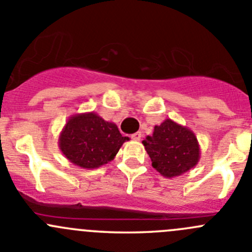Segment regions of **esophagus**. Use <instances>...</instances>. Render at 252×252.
<instances>
[{
  "instance_id": "34e87169",
  "label": "esophagus",
  "mask_w": 252,
  "mask_h": 252,
  "mask_svg": "<svg viewBox=\"0 0 252 252\" xmlns=\"http://www.w3.org/2000/svg\"><path fill=\"white\" fill-rule=\"evenodd\" d=\"M131 139H133V140H140V139H141L140 131H138V133H134L133 135H131Z\"/></svg>"
}]
</instances>
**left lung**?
Returning a JSON list of instances; mask_svg holds the SVG:
<instances>
[{
  "mask_svg": "<svg viewBox=\"0 0 252 252\" xmlns=\"http://www.w3.org/2000/svg\"><path fill=\"white\" fill-rule=\"evenodd\" d=\"M143 144L153 167L167 178L189 171L201 158L196 134L172 119H165L160 126H155L153 135L146 136Z\"/></svg>",
  "mask_w": 252,
  "mask_h": 252,
  "instance_id": "8db88e82",
  "label": "left lung"
}]
</instances>
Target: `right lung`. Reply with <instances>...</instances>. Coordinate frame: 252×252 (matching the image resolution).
I'll return each instance as SVG.
<instances>
[{
	"label": "right lung",
	"instance_id": "add662e5",
	"mask_svg": "<svg viewBox=\"0 0 252 252\" xmlns=\"http://www.w3.org/2000/svg\"><path fill=\"white\" fill-rule=\"evenodd\" d=\"M128 140V136L119 133L116 124L104 121L94 112H86L69 117L58 143L70 162L92 170L113 160Z\"/></svg>",
	"mask_w": 252,
	"mask_h": 252
}]
</instances>
